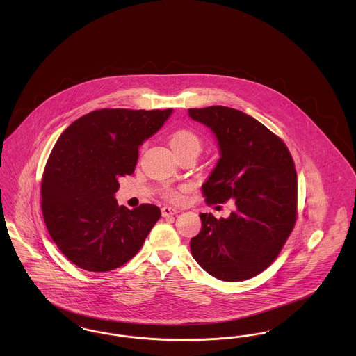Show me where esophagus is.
I'll list each match as a JSON object with an SVG mask.
<instances>
[{
	"label": "esophagus",
	"instance_id": "esophagus-1",
	"mask_svg": "<svg viewBox=\"0 0 356 356\" xmlns=\"http://www.w3.org/2000/svg\"><path fill=\"white\" fill-rule=\"evenodd\" d=\"M179 212V209L177 208H175V207H170V205H164L163 208H161V213H163V216L164 218H167V216H172V215H176Z\"/></svg>",
	"mask_w": 356,
	"mask_h": 356
}]
</instances>
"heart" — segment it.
I'll return each mask as SVG.
<instances>
[{"mask_svg":"<svg viewBox=\"0 0 356 356\" xmlns=\"http://www.w3.org/2000/svg\"><path fill=\"white\" fill-rule=\"evenodd\" d=\"M170 147L173 148V151L176 154L180 152H184L186 149H192L200 148V141L199 137L195 135L193 132L188 131V129H177L170 135ZM167 197H170V200H180V193L177 191L168 189L165 192Z\"/></svg>","mask_w":356,"mask_h":356,"instance_id":"heart-1","label":"heart"}]
</instances>
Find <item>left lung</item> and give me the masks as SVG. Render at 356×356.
<instances>
[{"label":"left lung","instance_id":"obj_1","mask_svg":"<svg viewBox=\"0 0 356 356\" xmlns=\"http://www.w3.org/2000/svg\"><path fill=\"white\" fill-rule=\"evenodd\" d=\"M208 127L220 159L204 183L208 203L234 199L224 219L200 213L191 252L204 271L224 282L251 279L277 257L296 221L298 177L286 144L252 116L228 106L189 108Z\"/></svg>","mask_w":356,"mask_h":356}]
</instances>
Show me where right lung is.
Listing matches in <instances>:
<instances>
[{
  "instance_id": "right-lung-1",
  "label": "right lung",
  "mask_w": 356,
  "mask_h": 356,
  "mask_svg": "<svg viewBox=\"0 0 356 356\" xmlns=\"http://www.w3.org/2000/svg\"><path fill=\"white\" fill-rule=\"evenodd\" d=\"M173 109H99L73 121L51 149L41 208L58 250L77 267L112 271L135 256L161 211L119 205V179L135 170L138 148Z\"/></svg>"
}]
</instances>
